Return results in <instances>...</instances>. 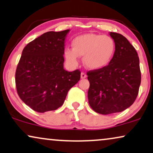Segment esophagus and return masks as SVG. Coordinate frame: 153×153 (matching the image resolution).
Listing matches in <instances>:
<instances>
[{"mask_svg":"<svg viewBox=\"0 0 153 153\" xmlns=\"http://www.w3.org/2000/svg\"><path fill=\"white\" fill-rule=\"evenodd\" d=\"M87 77V75L85 74V73H81V74H80V78H82V79H84V78H85Z\"/></svg>","mask_w":153,"mask_h":153,"instance_id":"34e87169","label":"esophagus"}]
</instances>
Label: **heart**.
Listing matches in <instances>:
<instances>
[{
	"mask_svg": "<svg viewBox=\"0 0 153 153\" xmlns=\"http://www.w3.org/2000/svg\"><path fill=\"white\" fill-rule=\"evenodd\" d=\"M72 50L66 49L64 57L71 66H77L79 56H83V64L89 70L102 69L111 62L115 45L108 36L85 33L73 38Z\"/></svg>",
	"mask_w": 153,
	"mask_h": 153,
	"instance_id": "obj_1",
	"label": "heart"
}]
</instances>
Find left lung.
Returning a JSON list of instances; mask_svg holds the SVG:
<instances>
[{
  "label": "left lung",
  "mask_w": 153,
  "mask_h": 153,
  "mask_svg": "<svg viewBox=\"0 0 153 153\" xmlns=\"http://www.w3.org/2000/svg\"><path fill=\"white\" fill-rule=\"evenodd\" d=\"M115 45L114 55L107 66L87 72L89 104L102 115L119 113L133 104L141 80L139 58L125 36L110 32Z\"/></svg>",
  "instance_id": "1"
}]
</instances>
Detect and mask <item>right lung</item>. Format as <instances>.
Here are the masks:
<instances>
[{
  "label": "right lung",
  "mask_w": 153,
  "mask_h": 153,
  "mask_svg": "<svg viewBox=\"0 0 153 153\" xmlns=\"http://www.w3.org/2000/svg\"><path fill=\"white\" fill-rule=\"evenodd\" d=\"M70 29L48 31L30 42L22 51L15 73L18 95L38 113L62 106L80 71L64 68L65 40Z\"/></svg>",
  "instance_id": "obj_1"
}]
</instances>
